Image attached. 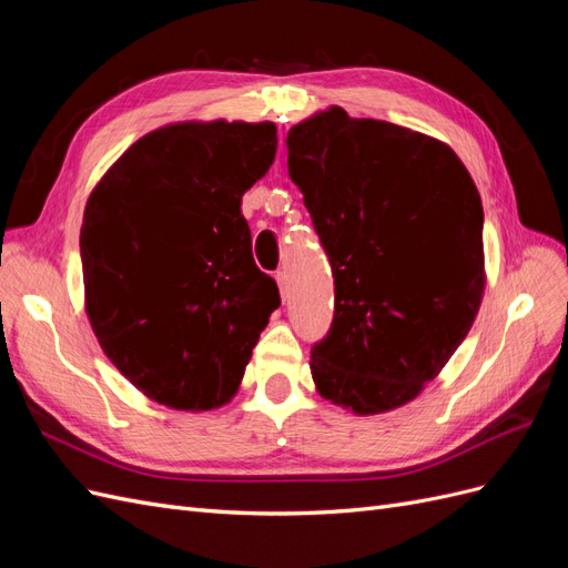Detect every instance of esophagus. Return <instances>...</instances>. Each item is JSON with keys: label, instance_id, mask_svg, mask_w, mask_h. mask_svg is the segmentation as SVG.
<instances>
[{"label": "esophagus", "instance_id": "obj_1", "mask_svg": "<svg viewBox=\"0 0 568 568\" xmlns=\"http://www.w3.org/2000/svg\"><path fill=\"white\" fill-rule=\"evenodd\" d=\"M274 280H277V284H280L282 298H286L288 296V277H286V272H277V274H274Z\"/></svg>", "mask_w": 568, "mask_h": 568}]
</instances>
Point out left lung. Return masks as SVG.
I'll return each mask as SVG.
<instances>
[{
	"label": "left lung",
	"instance_id": "obj_1",
	"mask_svg": "<svg viewBox=\"0 0 568 568\" xmlns=\"http://www.w3.org/2000/svg\"><path fill=\"white\" fill-rule=\"evenodd\" d=\"M288 175L334 277L311 351L322 398L379 415L445 367L484 296V205L457 153L332 106L286 134Z\"/></svg>",
	"mask_w": 568,
	"mask_h": 568
}]
</instances>
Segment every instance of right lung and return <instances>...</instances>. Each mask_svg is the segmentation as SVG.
<instances>
[{"label":"right lung","instance_id":"obj_1","mask_svg":"<svg viewBox=\"0 0 568 568\" xmlns=\"http://www.w3.org/2000/svg\"><path fill=\"white\" fill-rule=\"evenodd\" d=\"M274 153L272 123L165 125L90 194L80 230L90 324L111 363L168 407L227 403L282 303L242 215Z\"/></svg>","mask_w":568,"mask_h":568}]
</instances>
